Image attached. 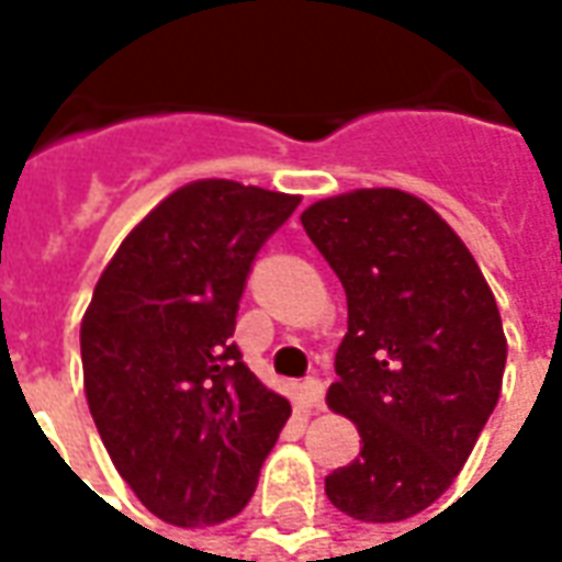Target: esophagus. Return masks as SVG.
<instances>
[{"label":"esophagus","instance_id":"34e87169","mask_svg":"<svg viewBox=\"0 0 562 562\" xmlns=\"http://www.w3.org/2000/svg\"><path fill=\"white\" fill-rule=\"evenodd\" d=\"M304 401L310 409H325V382L322 379H306L304 382Z\"/></svg>","mask_w":562,"mask_h":562}]
</instances>
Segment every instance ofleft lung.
<instances>
[{
    "instance_id": "obj_1",
    "label": "left lung",
    "mask_w": 562,
    "mask_h": 562,
    "mask_svg": "<svg viewBox=\"0 0 562 562\" xmlns=\"http://www.w3.org/2000/svg\"><path fill=\"white\" fill-rule=\"evenodd\" d=\"M301 222L349 304L328 406L364 442L325 494L364 524L413 518L446 494L499 401L494 292L454 228L403 189L322 198Z\"/></svg>"
}]
</instances>
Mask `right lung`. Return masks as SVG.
<instances>
[{"instance_id":"right-lung-1","label":"right lung","mask_w":562,"mask_h":562,"mask_svg":"<svg viewBox=\"0 0 562 562\" xmlns=\"http://www.w3.org/2000/svg\"><path fill=\"white\" fill-rule=\"evenodd\" d=\"M301 195L195 180L126 234L80 322L83 391L123 482L173 527L234 518L292 406L232 342L252 258Z\"/></svg>"}]
</instances>
